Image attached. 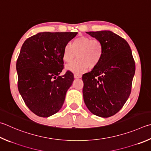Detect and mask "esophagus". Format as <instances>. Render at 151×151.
<instances>
[{
	"label": "esophagus",
	"mask_w": 151,
	"mask_h": 151,
	"mask_svg": "<svg viewBox=\"0 0 151 151\" xmlns=\"http://www.w3.org/2000/svg\"><path fill=\"white\" fill-rule=\"evenodd\" d=\"M74 77H75V78H81V75H79V74H75L74 75Z\"/></svg>",
	"instance_id": "1"
}]
</instances>
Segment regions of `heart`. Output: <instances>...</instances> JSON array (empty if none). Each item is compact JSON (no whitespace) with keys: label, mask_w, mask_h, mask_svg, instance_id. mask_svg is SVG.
Listing matches in <instances>:
<instances>
[{"label":"heart","mask_w":151,"mask_h":151,"mask_svg":"<svg viewBox=\"0 0 151 151\" xmlns=\"http://www.w3.org/2000/svg\"><path fill=\"white\" fill-rule=\"evenodd\" d=\"M104 54L103 45L99 40L89 37L81 36L74 39L70 45H66L63 51V59L65 63L73 61L77 55L78 59L66 68L78 74L94 68L100 63Z\"/></svg>","instance_id":"1"}]
</instances>
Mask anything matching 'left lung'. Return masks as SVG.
Wrapping results in <instances>:
<instances>
[{
	"label": "left lung",
	"instance_id": "left-lung-1",
	"mask_svg": "<svg viewBox=\"0 0 151 151\" xmlns=\"http://www.w3.org/2000/svg\"><path fill=\"white\" fill-rule=\"evenodd\" d=\"M102 43V59L83 75V94L89 111L101 117L117 113L129 96L135 64L128 43L109 30L87 32Z\"/></svg>",
	"mask_w": 151,
	"mask_h": 151
}]
</instances>
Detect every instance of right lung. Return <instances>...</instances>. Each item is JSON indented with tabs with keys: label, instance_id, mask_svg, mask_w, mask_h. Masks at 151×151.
<instances>
[{
	"label": "right lung",
	"instance_id": "add662e5",
	"mask_svg": "<svg viewBox=\"0 0 151 151\" xmlns=\"http://www.w3.org/2000/svg\"><path fill=\"white\" fill-rule=\"evenodd\" d=\"M77 32H40L28 38L16 62L18 88L33 113L48 117L62 108L73 74L63 68V51Z\"/></svg>",
	"mask_w": 151,
	"mask_h": 151
}]
</instances>
